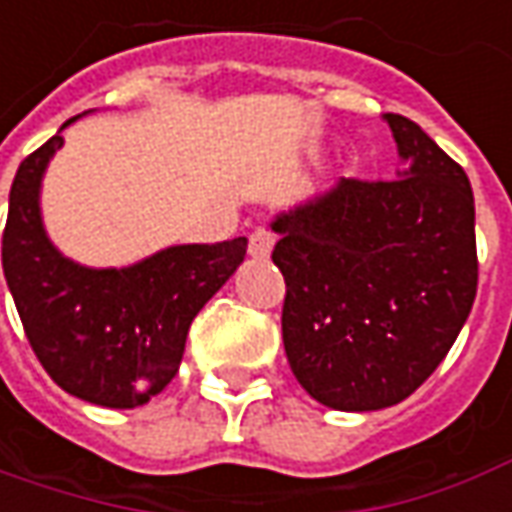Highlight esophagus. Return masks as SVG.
I'll return each mask as SVG.
<instances>
[{
  "label": "esophagus",
  "instance_id": "1",
  "mask_svg": "<svg viewBox=\"0 0 512 512\" xmlns=\"http://www.w3.org/2000/svg\"><path fill=\"white\" fill-rule=\"evenodd\" d=\"M273 242H276V236L270 234L267 228H256V231L250 234L248 253L253 256V259H267V256H270V250H273Z\"/></svg>",
  "mask_w": 512,
  "mask_h": 512
}]
</instances>
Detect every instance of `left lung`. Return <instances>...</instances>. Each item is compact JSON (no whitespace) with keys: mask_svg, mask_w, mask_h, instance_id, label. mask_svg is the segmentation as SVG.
I'll use <instances>...</instances> for the list:
<instances>
[{"mask_svg":"<svg viewBox=\"0 0 512 512\" xmlns=\"http://www.w3.org/2000/svg\"><path fill=\"white\" fill-rule=\"evenodd\" d=\"M404 167L343 178L278 214L281 331L295 379L331 410L393 407L435 373L477 298L474 192L412 119L384 114Z\"/></svg>","mask_w":512,"mask_h":512,"instance_id":"1","label":"left lung"}]
</instances>
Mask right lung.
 <instances>
[{
	"label": "right lung",
	"instance_id": "add662e5",
	"mask_svg": "<svg viewBox=\"0 0 512 512\" xmlns=\"http://www.w3.org/2000/svg\"><path fill=\"white\" fill-rule=\"evenodd\" d=\"M61 147L55 133L13 178L2 234L5 281L52 382L88 404L133 410L172 382L192 320L234 276L248 239L172 245L122 270L72 262L49 242L38 206L44 169Z\"/></svg>",
	"mask_w": 512,
	"mask_h": 512
}]
</instances>
